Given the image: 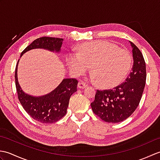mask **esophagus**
<instances>
[{
  "mask_svg": "<svg viewBox=\"0 0 160 160\" xmlns=\"http://www.w3.org/2000/svg\"><path fill=\"white\" fill-rule=\"evenodd\" d=\"M78 87L79 89H84V88H86L87 87V84L86 83L83 82L82 81H80L78 84Z\"/></svg>",
  "mask_w": 160,
  "mask_h": 160,
  "instance_id": "34e87169",
  "label": "esophagus"
}]
</instances>
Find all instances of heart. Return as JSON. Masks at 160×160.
Wrapping results in <instances>:
<instances>
[{"mask_svg":"<svg viewBox=\"0 0 160 160\" xmlns=\"http://www.w3.org/2000/svg\"><path fill=\"white\" fill-rule=\"evenodd\" d=\"M67 63L75 76L89 69L91 79L104 89L121 84L127 77L132 64V56L125 49L105 40L84 43L78 47L76 53H68Z\"/></svg>","mask_w":160,"mask_h":160,"instance_id":"obj_1","label":"heart"}]
</instances>
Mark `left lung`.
I'll list each match as a JSON object with an SVG mask.
<instances>
[{"label": "left lung", "instance_id": "1", "mask_svg": "<svg viewBox=\"0 0 160 160\" xmlns=\"http://www.w3.org/2000/svg\"><path fill=\"white\" fill-rule=\"evenodd\" d=\"M133 65L124 82L113 89L97 90L91 103L93 113L107 122L118 123L130 117L138 107L147 79L143 55L132 42Z\"/></svg>", "mask_w": 160, "mask_h": 160}]
</instances>
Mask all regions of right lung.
Returning <instances> with one entry per match:
<instances>
[{
  "mask_svg": "<svg viewBox=\"0 0 160 160\" xmlns=\"http://www.w3.org/2000/svg\"><path fill=\"white\" fill-rule=\"evenodd\" d=\"M63 40L53 37H40L27 47L20 56L28 51L36 48L59 52ZM17 66L18 63L15 70L17 94L20 104L27 113L35 120L45 124L55 123L62 119L67 113L71 96L77 91L78 81L74 78L64 79L52 92L44 96L33 97L24 93L20 88L17 78Z\"/></svg>",
  "mask_w": 160,
  "mask_h": 160,
  "instance_id": "add662e5",
  "label": "right lung"
}]
</instances>
